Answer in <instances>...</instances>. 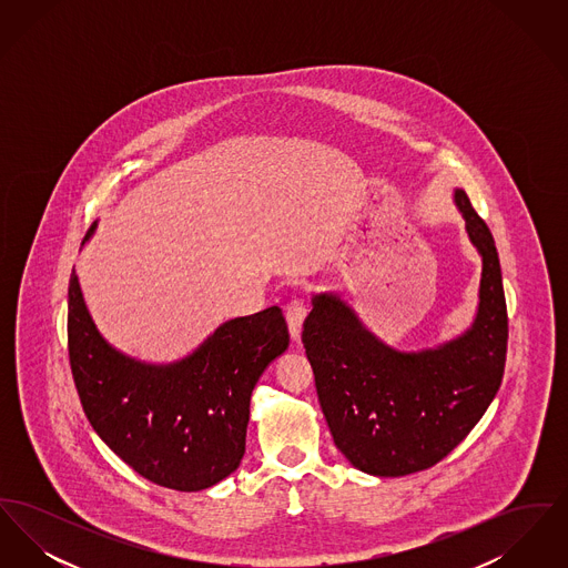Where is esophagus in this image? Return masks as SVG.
Instances as JSON below:
<instances>
[{
  "label": "esophagus",
  "mask_w": 568,
  "mask_h": 568,
  "mask_svg": "<svg viewBox=\"0 0 568 568\" xmlns=\"http://www.w3.org/2000/svg\"><path fill=\"white\" fill-rule=\"evenodd\" d=\"M285 317H287V325H290L292 338L297 341V338H300V329H302V322H304V317H306V304H304V300L294 297V300L287 304V308H285Z\"/></svg>",
  "instance_id": "34e87169"
}]
</instances>
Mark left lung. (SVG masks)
<instances>
[{
    "label": "left lung",
    "mask_w": 568,
    "mask_h": 568,
    "mask_svg": "<svg viewBox=\"0 0 568 568\" xmlns=\"http://www.w3.org/2000/svg\"><path fill=\"white\" fill-rule=\"evenodd\" d=\"M466 232L484 260L473 327L436 349L400 353L377 341L336 296L313 297L302 343L336 447L355 468L405 477L452 454L494 400L509 320L498 251L486 221L456 190Z\"/></svg>",
    "instance_id": "obj_1"
}]
</instances>
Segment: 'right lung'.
Masks as SVG:
<instances>
[{"instance_id": "obj_1", "label": "right lung", "mask_w": 568, "mask_h": 568, "mask_svg": "<svg viewBox=\"0 0 568 568\" xmlns=\"http://www.w3.org/2000/svg\"><path fill=\"white\" fill-rule=\"evenodd\" d=\"M287 345L283 311L271 306L216 327L176 364H144L100 336L70 276L68 353L82 410L110 449L158 486L200 491L239 468L251 392Z\"/></svg>"}]
</instances>
